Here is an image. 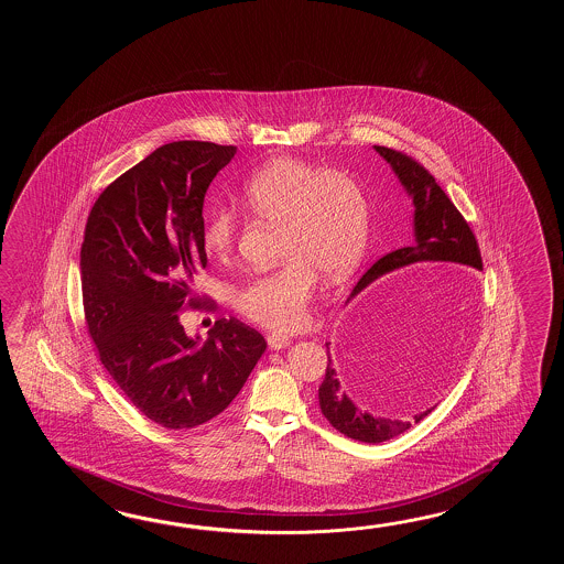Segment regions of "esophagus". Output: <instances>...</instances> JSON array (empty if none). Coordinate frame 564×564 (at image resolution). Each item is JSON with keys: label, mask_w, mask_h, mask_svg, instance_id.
Segmentation results:
<instances>
[{"label": "esophagus", "mask_w": 564, "mask_h": 564, "mask_svg": "<svg viewBox=\"0 0 564 564\" xmlns=\"http://www.w3.org/2000/svg\"><path fill=\"white\" fill-rule=\"evenodd\" d=\"M265 340H268V345L270 348H286L290 345V338L286 335H276V333H272V335L265 336Z\"/></svg>", "instance_id": "34e87169"}]
</instances>
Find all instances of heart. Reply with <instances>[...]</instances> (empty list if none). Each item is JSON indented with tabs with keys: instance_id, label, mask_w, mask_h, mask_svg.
<instances>
[{
	"instance_id": "1",
	"label": "heart",
	"mask_w": 564,
	"mask_h": 564,
	"mask_svg": "<svg viewBox=\"0 0 564 564\" xmlns=\"http://www.w3.org/2000/svg\"><path fill=\"white\" fill-rule=\"evenodd\" d=\"M243 209L278 226L282 264L246 280L236 290V308L272 330L304 323L318 274L345 282L359 268L371 238V202L362 183L347 171L280 156L258 169L241 189ZM240 224L228 209L205 217V252L229 258Z\"/></svg>"
}]
</instances>
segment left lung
Segmentation results:
<instances>
[{"mask_svg":"<svg viewBox=\"0 0 564 564\" xmlns=\"http://www.w3.org/2000/svg\"><path fill=\"white\" fill-rule=\"evenodd\" d=\"M379 155L391 163V167L399 175L401 183L405 185L409 195L415 204V241L405 248H399L393 252L384 253L375 264L362 274L359 284L352 290V296L365 292L360 299L359 308H362V323L355 326V348L359 352H367L372 345H377V338L391 333L389 328L395 326V318H391V302L384 296V282L375 280L383 276L387 272H393L397 268L415 264V262H454V264L468 265L481 270V253H479L478 240L469 228L466 217L459 214L454 202L445 195L444 189L437 185L427 169L415 161L413 156L389 149V147H375ZM373 284L371 286L370 284ZM371 286L369 289L368 286ZM330 343H326L328 348ZM440 355V352H437ZM425 362V375L432 371H440L442 357H427ZM318 403L321 411L328 423L347 435L350 440L365 442V444H381L399 433L408 432L411 423H420L425 420L432 409L417 413L413 421L401 420H377L369 413H362L350 399H348L343 384L338 381L336 365L330 359L326 362V375L318 387Z\"/></svg>","mask_w":564,"mask_h":564,"instance_id":"left-lung-1","label":"left lung"}]
</instances>
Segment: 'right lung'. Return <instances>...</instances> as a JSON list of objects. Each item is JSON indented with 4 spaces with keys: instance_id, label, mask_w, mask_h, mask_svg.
<instances>
[{
    "instance_id": "1",
    "label": "right lung",
    "mask_w": 564,
    "mask_h": 564,
    "mask_svg": "<svg viewBox=\"0 0 564 564\" xmlns=\"http://www.w3.org/2000/svg\"><path fill=\"white\" fill-rule=\"evenodd\" d=\"M238 147L163 144L98 195L80 250L83 304L96 357L147 420L192 430L240 393L265 350L238 318H217L202 347L181 312L216 311L193 278L207 265L204 197Z\"/></svg>"
}]
</instances>
